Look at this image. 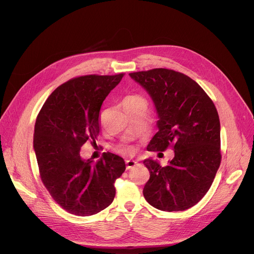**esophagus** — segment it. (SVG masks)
Wrapping results in <instances>:
<instances>
[{
	"instance_id": "34e87169",
	"label": "esophagus",
	"mask_w": 254,
	"mask_h": 254,
	"mask_svg": "<svg viewBox=\"0 0 254 254\" xmlns=\"http://www.w3.org/2000/svg\"><path fill=\"white\" fill-rule=\"evenodd\" d=\"M135 165H137V162L134 160H127L126 161V168L127 170H131V168H133Z\"/></svg>"
}]
</instances>
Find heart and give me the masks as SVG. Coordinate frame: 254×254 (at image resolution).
Listing matches in <instances>:
<instances>
[{
	"label": "heart",
	"mask_w": 254,
	"mask_h": 254,
	"mask_svg": "<svg viewBox=\"0 0 254 254\" xmlns=\"http://www.w3.org/2000/svg\"><path fill=\"white\" fill-rule=\"evenodd\" d=\"M138 103L147 105L146 99H144L143 97H141V96H138V95L128 96V97H126L125 100H124V106H125V105L138 104ZM119 151H120L121 153H123V154H131V153H132V149H131L129 146H122V147H120Z\"/></svg>",
	"instance_id": "obj_1"
}]
</instances>
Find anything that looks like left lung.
I'll return each mask as SVG.
<instances>
[{
    "label": "left lung",
    "instance_id": "obj_1",
    "mask_svg": "<svg viewBox=\"0 0 254 254\" xmlns=\"http://www.w3.org/2000/svg\"><path fill=\"white\" fill-rule=\"evenodd\" d=\"M129 75L148 91L158 113L159 131L148 151H175L166 166L143 161L150 172L143 196L161 211L187 210L208 192L221 162L218 112L199 84L181 72L155 68Z\"/></svg>",
    "mask_w": 254,
    "mask_h": 254
}]
</instances>
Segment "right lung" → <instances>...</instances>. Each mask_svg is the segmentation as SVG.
I'll return each instance as SVG.
<instances>
[{
    "mask_svg": "<svg viewBox=\"0 0 254 254\" xmlns=\"http://www.w3.org/2000/svg\"><path fill=\"white\" fill-rule=\"evenodd\" d=\"M123 76L71 78L48 96L36 119L34 150L41 181L70 214L90 216L107 208L116 195V180L126 170L122 157L110 152L96 164L80 157L87 141L96 146L101 105Z\"/></svg>",
    "mask_w": 254,
    "mask_h": 254,
    "instance_id": "add662e5",
    "label": "right lung"
}]
</instances>
